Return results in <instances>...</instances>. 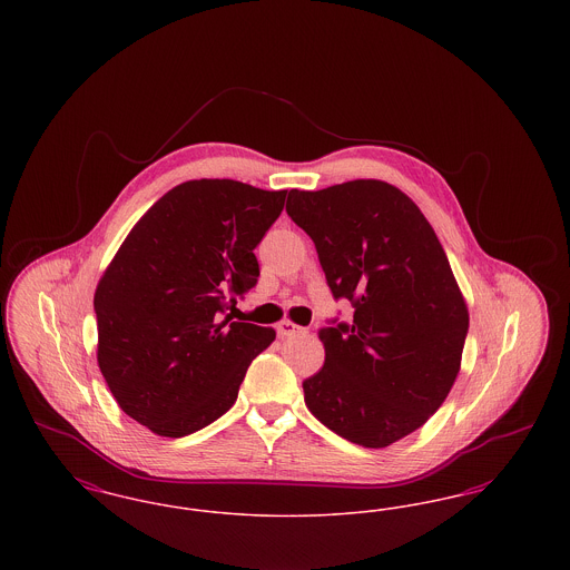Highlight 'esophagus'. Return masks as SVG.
Instances as JSON below:
<instances>
[{
  "instance_id": "obj_1",
  "label": "esophagus",
  "mask_w": 570,
  "mask_h": 570,
  "mask_svg": "<svg viewBox=\"0 0 570 570\" xmlns=\"http://www.w3.org/2000/svg\"><path fill=\"white\" fill-rule=\"evenodd\" d=\"M297 333H303V326L295 325L293 321H282V323L277 325V335H279V337H293V335H297Z\"/></svg>"
}]
</instances>
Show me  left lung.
Here are the masks:
<instances>
[{"instance_id":"left-lung-1","label":"left lung","mask_w":570,"mask_h":570,"mask_svg":"<svg viewBox=\"0 0 570 570\" xmlns=\"http://www.w3.org/2000/svg\"><path fill=\"white\" fill-rule=\"evenodd\" d=\"M286 212L316 245L351 325L323 326L325 365L303 380L305 406L354 444L384 449L419 430L461 367L468 305L432 224L380 179L288 191Z\"/></svg>"}]
</instances>
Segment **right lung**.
I'll list each match as a JSON object with an SVG mask.
<instances>
[{
    "instance_id": "obj_1",
    "label": "right lung",
    "mask_w": 570,
    "mask_h": 570,
    "mask_svg": "<svg viewBox=\"0 0 570 570\" xmlns=\"http://www.w3.org/2000/svg\"><path fill=\"white\" fill-rule=\"evenodd\" d=\"M284 198L286 190L233 179L179 184L136 222L102 273L98 365L119 407L154 434L181 438L214 423L275 340L272 326L223 314L256 286L254 247Z\"/></svg>"
}]
</instances>
